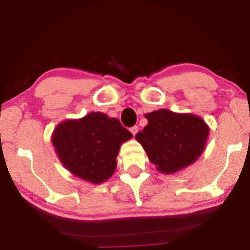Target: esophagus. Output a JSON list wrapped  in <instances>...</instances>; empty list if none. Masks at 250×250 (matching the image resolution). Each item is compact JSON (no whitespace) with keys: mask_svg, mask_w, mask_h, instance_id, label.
I'll list each match as a JSON object with an SVG mask.
<instances>
[{"mask_svg":"<svg viewBox=\"0 0 250 250\" xmlns=\"http://www.w3.org/2000/svg\"><path fill=\"white\" fill-rule=\"evenodd\" d=\"M129 131H131L132 134L135 136V134H136V133H138V131H139V127H138V126H133V127H131V129H129Z\"/></svg>","mask_w":250,"mask_h":250,"instance_id":"esophagus-1","label":"esophagus"}]
</instances>
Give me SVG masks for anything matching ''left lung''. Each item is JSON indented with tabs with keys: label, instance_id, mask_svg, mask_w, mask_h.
<instances>
[{
	"label": "left lung",
	"instance_id": "1",
	"mask_svg": "<svg viewBox=\"0 0 250 250\" xmlns=\"http://www.w3.org/2000/svg\"><path fill=\"white\" fill-rule=\"evenodd\" d=\"M145 117L148 124L135 139L158 172L176 173L203 155L209 127L199 116L159 109Z\"/></svg>",
	"mask_w": 250,
	"mask_h": 250
}]
</instances>
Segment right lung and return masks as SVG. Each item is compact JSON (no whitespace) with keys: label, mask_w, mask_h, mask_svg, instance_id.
<instances>
[{"label":"right lung","mask_w":250,"mask_h":250,"mask_svg":"<svg viewBox=\"0 0 250 250\" xmlns=\"http://www.w3.org/2000/svg\"><path fill=\"white\" fill-rule=\"evenodd\" d=\"M132 138L118 119L97 111L61 122L51 141L64 168L82 180L100 184L115 173L122 143Z\"/></svg>","instance_id":"1"}]
</instances>
